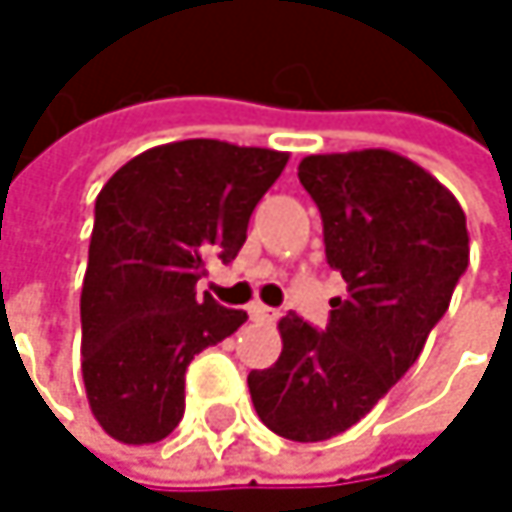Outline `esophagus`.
Instances as JSON below:
<instances>
[{"mask_svg":"<svg viewBox=\"0 0 512 512\" xmlns=\"http://www.w3.org/2000/svg\"><path fill=\"white\" fill-rule=\"evenodd\" d=\"M249 317H252L255 323H275V320H278V311H275V308H266V305H260V302H255V305L249 308Z\"/></svg>","mask_w":512,"mask_h":512,"instance_id":"1","label":"esophagus"}]
</instances>
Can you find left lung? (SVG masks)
I'll use <instances>...</instances> for the list:
<instances>
[{
	"label": "left lung",
	"mask_w": 512,
	"mask_h": 512,
	"mask_svg": "<svg viewBox=\"0 0 512 512\" xmlns=\"http://www.w3.org/2000/svg\"><path fill=\"white\" fill-rule=\"evenodd\" d=\"M299 180L323 216L326 257L347 281L326 332L281 317V356L249 373L257 418L290 442L358 424L421 356L468 266L460 201L406 156L311 154Z\"/></svg>",
	"instance_id": "1"
}]
</instances>
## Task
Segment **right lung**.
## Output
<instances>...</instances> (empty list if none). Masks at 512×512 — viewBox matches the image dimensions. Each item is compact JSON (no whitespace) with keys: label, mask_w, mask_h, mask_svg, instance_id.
Here are the masks:
<instances>
[{"label":"right lung","mask_w":512,"mask_h":512,"mask_svg":"<svg viewBox=\"0 0 512 512\" xmlns=\"http://www.w3.org/2000/svg\"><path fill=\"white\" fill-rule=\"evenodd\" d=\"M290 154L219 139L159 145L97 195L82 281V379L97 424L124 445L162 442L183 418L186 367L249 314L195 299L210 257L231 263Z\"/></svg>","instance_id":"add662e5"}]
</instances>
